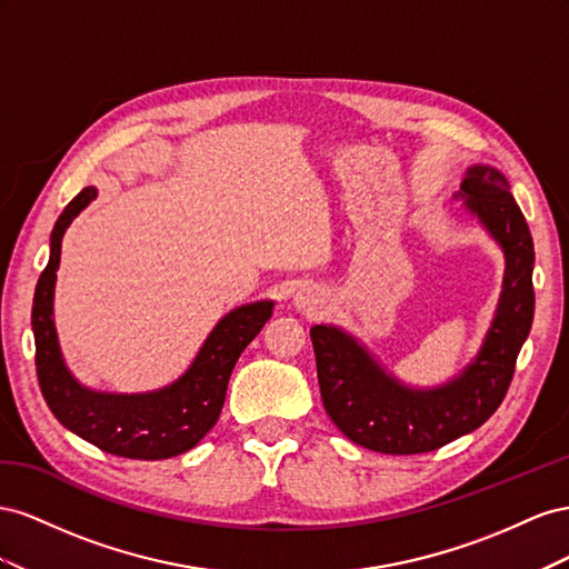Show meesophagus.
Here are the masks:
<instances>
[{
	"label": "esophagus",
	"mask_w": 569,
	"mask_h": 569,
	"mask_svg": "<svg viewBox=\"0 0 569 569\" xmlns=\"http://www.w3.org/2000/svg\"><path fill=\"white\" fill-rule=\"evenodd\" d=\"M321 302H323V298L315 288H300L293 296V305L305 315H317L321 310Z\"/></svg>",
	"instance_id": "obj_1"
}]
</instances>
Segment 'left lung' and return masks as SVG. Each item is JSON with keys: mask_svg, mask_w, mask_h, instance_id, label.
Segmentation results:
<instances>
[{"mask_svg": "<svg viewBox=\"0 0 569 569\" xmlns=\"http://www.w3.org/2000/svg\"><path fill=\"white\" fill-rule=\"evenodd\" d=\"M456 198L465 200L467 212L506 254L491 329L456 379L433 388L405 386L355 336L331 323L310 329L327 415L352 443L386 456L429 452L479 429L506 398L519 348L531 329L533 242L508 178L493 167L475 164Z\"/></svg>", "mask_w": 569, "mask_h": 569, "instance_id": "left-lung-1", "label": "left lung"}]
</instances>
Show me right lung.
<instances>
[{"label":"right lung","mask_w":569,"mask_h":569,"mask_svg":"<svg viewBox=\"0 0 569 569\" xmlns=\"http://www.w3.org/2000/svg\"><path fill=\"white\" fill-rule=\"evenodd\" d=\"M94 198L97 190L88 186L63 209L52 229L50 262L36 286L32 333L40 391L63 427L111 456L131 460L176 458L198 446L217 425L238 357L269 321L273 302L240 305L221 317L186 375L159 391L104 393L78 383L57 340L54 283L61 238Z\"/></svg>","instance_id":"right-lung-1"}]
</instances>
